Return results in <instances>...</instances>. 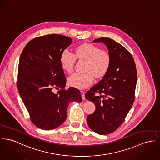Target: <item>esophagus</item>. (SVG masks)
I'll use <instances>...</instances> for the list:
<instances>
[{
  "mask_svg": "<svg viewBox=\"0 0 160 160\" xmlns=\"http://www.w3.org/2000/svg\"><path fill=\"white\" fill-rule=\"evenodd\" d=\"M81 96H82V99H85V92H84V91L81 90Z\"/></svg>",
  "mask_w": 160,
  "mask_h": 160,
  "instance_id": "esophagus-1",
  "label": "esophagus"
}]
</instances>
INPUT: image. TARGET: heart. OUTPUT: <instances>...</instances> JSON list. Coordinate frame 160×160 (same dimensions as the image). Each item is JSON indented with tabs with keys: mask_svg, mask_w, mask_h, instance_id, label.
I'll use <instances>...</instances> for the list:
<instances>
[{
	"mask_svg": "<svg viewBox=\"0 0 160 160\" xmlns=\"http://www.w3.org/2000/svg\"><path fill=\"white\" fill-rule=\"evenodd\" d=\"M76 59H85L83 73H75L68 78L69 85L84 89L91 85L95 79L101 78L106 74L111 64V56L108 52L101 50L92 43H85L75 48L74 54L65 49L61 54L60 64L64 72L73 71Z\"/></svg>",
	"mask_w": 160,
	"mask_h": 160,
	"instance_id": "b5f03b06",
	"label": "heart"
}]
</instances>
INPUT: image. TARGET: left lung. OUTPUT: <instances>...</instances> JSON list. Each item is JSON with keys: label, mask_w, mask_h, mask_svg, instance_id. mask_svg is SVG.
Masks as SVG:
<instances>
[{"label": "left lung", "mask_w": 160, "mask_h": 160, "mask_svg": "<svg viewBox=\"0 0 160 160\" xmlns=\"http://www.w3.org/2000/svg\"><path fill=\"white\" fill-rule=\"evenodd\" d=\"M93 42L106 45L111 64L102 79L85 93V98L96 107L87 121L96 133L107 135L121 126L134 102L137 72L132 54L122 45L108 38Z\"/></svg>", "instance_id": "obj_1"}]
</instances>
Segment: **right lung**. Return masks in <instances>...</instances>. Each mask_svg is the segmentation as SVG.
<instances>
[{
	"mask_svg": "<svg viewBox=\"0 0 160 160\" xmlns=\"http://www.w3.org/2000/svg\"><path fill=\"white\" fill-rule=\"evenodd\" d=\"M72 39L56 34L31 40L22 52L18 67V88L32 124L43 130L61 126L67 117V107L81 102L80 91L65 90L66 78L60 64L61 54ZM54 88H60L55 94Z\"/></svg>",
	"mask_w": 160,
	"mask_h": 160,
	"instance_id": "1",
	"label": "right lung"
}]
</instances>
